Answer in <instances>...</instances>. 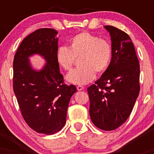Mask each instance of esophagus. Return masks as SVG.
<instances>
[{
  "mask_svg": "<svg viewBox=\"0 0 154 154\" xmlns=\"http://www.w3.org/2000/svg\"><path fill=\"white\" fill-rule=\"evenodd\" d=\"M77 91H82V90H84V87H83V86H82V85H78L77 87Z\"/></svg>",
  "mask_w": 154,
  "mask_h": 154,
  "instance_id": "obj_1",
  "label": "esophagus"
}]
</instances>
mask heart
<instances>
[{"instance_id": "1", "label": "heart", "mask_w": 154, "mask_h": 154, "mask_svg": "<svg viewBox=\"0 0 154 154\" xmlns=\"http://www.w3.org/2000/svg\"><path fill=\"white\" fill-rule=\"evenodd\" d=\"M112 50L106 40L83 32L75 35L70 46H61L56 51V60L65 70H70L76 57H80L81 66L66 76L67 81L76 85H86L95 79L97 73H103L111 61Z\"/></svg>"}]
</instances>
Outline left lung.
<instances>
[{
    "instance_id": "1",
    "label": "left lung",
    "mask_w": 154,
    "mask_h": 154,
    "mask_svg": "<svg viewBox=\"0 0 154 154\" xmlns=\"http://www.w3.org/2000/svg\"><path fill=\"white\" fill-rule=\"evenodd\" d=\"M110 34L111 59L107 69L88 88L90 116L95 126L110 131L128 119L139 95L140 64L130 36L113 26Z\"/></svg>"
}]
</instances>
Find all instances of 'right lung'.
Segmentation results:
<instances>
[{"label": "right lung", "instance_id": "add662e5", "mask_svg": "<svg viewBox=\"0 0 154 154\" xmlns=\"http://www.w3.org/2000/svg\"><path fill=\"white\" fill-rule=\"evenodd\" d=\"M58 32L43 28L26 36L14 59L13 88L22 116L35 132L53 135L66 123L70 98L75 85L63 83L56 60ZM42 56L47 62L40 70L31 66L29 58Z\"/></svg>", "mask_w": 154, "mask_h": 154}]
</instances>
